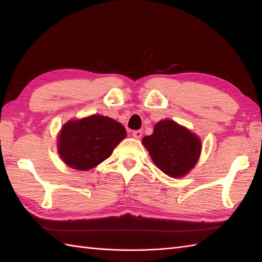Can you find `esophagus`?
<instances>
[{
    "label": "esophagus",
    "instance_id": "1",
    "mask_svg": "<svg viewBox=\"0 0 262 262\" xmlns=\"http://www.w3.org/2000/svg\"><path fill=\"white\" fill-rule=\"evenodd\" d=\"M133 137L136 138V140H140L142 137V130H134L133 132Z\"/></svg>",
    "mask_w": 262,
    "mask_h": 262
}]
</instances>
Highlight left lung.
<instances>
[{"label": "left lung", "instance_id": "1", "mask_svg": "<svg viewBox=\"0 0 262 262\" xmlns=\"http://www.w3.org/2000/svg\"><path fill=\"white\" fill-rule=\"evenodd\" d=\"M154 164L171 178H182L190 172L202 153V141L171 119H163L154 126L153 134L142 140Z\"/></svg>", "mask_w": 262, "mask_h": 262}]
</instances>
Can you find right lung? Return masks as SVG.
Here are the masks:
<instances>
[{
    "label": "right lung",
    "instance_id": "1",
    "mask_svg": "<svg viewBox=\"0 0 262 262\" xmlns=\"http://www.w3.org/2000/svg\"><path fill=\"white\" fill-rule=\"evenodd\" d=\"M126 135L125 127L107 116L71 119L58 133L57 152L70 168L88 171L107 160Z\"/></svg>",
    "mask_w": 262,
    "mask_h": 262
}]
</instances>
